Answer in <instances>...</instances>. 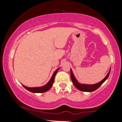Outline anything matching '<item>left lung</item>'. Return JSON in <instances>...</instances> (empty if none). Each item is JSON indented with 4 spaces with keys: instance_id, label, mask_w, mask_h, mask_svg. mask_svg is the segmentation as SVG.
I'll return each instance as SVG.
<instances>
[{
    "instance_id": "left-lung-1",
    "label": "left lung",
    "mask_w": 122,
    "mask_h": 122,
    "mask_svg": "<svg viewBox=\"0 0 122 122\" xmlns=\"http://www.w3.org/2000/svg\"><path fill=\"white\" fill-rule=\"evenodd\" d=\"M110 71H111V69L110 71H109V72L108 73L107 76H106V77H105L103 80H102L101 81L98 82L97 84H93V85L82 84L79 83V82L77 81V80L76 79L75 76H74L73 74L72 71L71 69V79H72L73 84L74 85H75L76 87L79 90L81 91H84V92H92L98 89V88L100 87V86L102 85V84H103V82H104L105 81L108 79L109 75H110Z\"/></svg>"
}]
</instances>
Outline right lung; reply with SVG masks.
I'll list each match as a JSON object with an SVG mask.
<instances>
[{
	"mask_svg": "<svg viewBox=\"0 0 122 122\" xmlns=\"http://www.w3.org/2000/svg\"><path fill=\"white\" fill-rule=\"evenodd\" d=\"M60 69V68H57L55 72L53 73L52 76H51V79L46 85H43L42 86H40V87H33V88H30V87H27V86H25L24 85H22L24 86L25 88H26V89L28 91H29L30 92H33V93H43V92H45L47 91L48 90L51 88V86L53 84V82L54 81V78H55V76L56 75V73L58 72V69Z\"/></svg>",
	"mask_w": 122,
	"mask_h": 122,
	"instance_id": "right-lung-1",
	"label": "right lung"
}]
</instances>
